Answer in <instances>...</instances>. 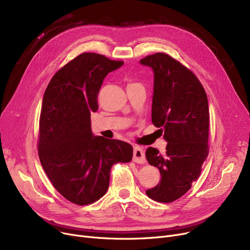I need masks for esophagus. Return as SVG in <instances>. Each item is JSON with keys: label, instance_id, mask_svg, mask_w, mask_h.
Wrapping results in <instances>:
<instances>
[{"label": "esophagus", "instance_id": "1", "mask_svg": "<svg viewBox=\"0 0 250 250\" xmlns=\"http://www.w3.org/2000/svg\"><path fill=\"white\" fill-rule=\"evenodd\" d=\"M133 161L136 163L144 164L146 163V157H145V152L140 147H135L134 148V157H133Z\"/></svg>", "mask_w": 250, "mask_h": 250}]
</instances>
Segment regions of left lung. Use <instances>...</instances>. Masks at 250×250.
Here are the masks:
<instances>
[{
	"instance_id": "1",
	"label": "left lung",
	"mask_w": 250,
	"mask_h": 250,
	"mask_svg": "<svg viewBox=\"0 0 250 250\" xmlns=\"http://www.w3.org/2000/svg\"><path fill=\"white\" fill-rule=\"evenodd\" d=\"M154 73L152 123L161 127L166 152L148 148L146 158L159 169L161 180L146 190L150 199L171 203L199 178L208 154V97L195 75L166 54L158 52L140 61Z\"/></svg>"
}]
</instances>
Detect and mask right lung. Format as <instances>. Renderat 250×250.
<instances>
[{"label":"right lung","instance_id":"obj_1","mask_svg":"<svg viewBox=\"0 0 250 250\" xmlns=\"http://www.w3.org/2000/svg\"><path fill=\"white\" fill-rule=\"evenodd\" d=\"M124 62L85 52L52 77L42 99L38 154L55 188L76 205L96 202L106 193L113 164L133 158L128 143L96 137L91 113L104 78Z\"/></svg>","mask_w":250,"mask_h":250}]
</instances>
